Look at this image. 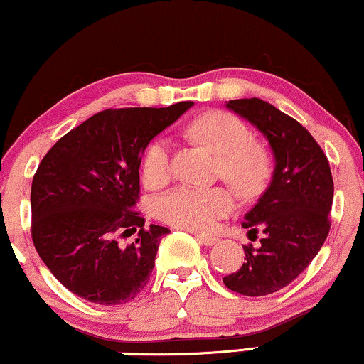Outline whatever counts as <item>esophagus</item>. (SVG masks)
Listing matches in <instances>:
<instances>
[{"label":"esophagus","instance_id":"1","mask_svg":"<svg viewBox=\"0 0 364 364\" xmlns=\"http://www.w3.org/2000/svg\"><path fill=\"white\" fill-rule=\"evenodd\" d=\"M198 240L199 243H203V245L206 247H211L215 245V243H218V238L213 237V235H198Z\"/></svg>","mask_w":364,"mask_h":364}]
</instances>
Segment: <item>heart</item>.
Returning <instances> with one entry per match:
<instances>
[{
    "instance_id": "heart-1",
    "label": "heart",
    "mask_w": 364,
    "mask_h": 364,
    "mask_svg": "<svg viewBox=\"0 0 364 364\" xmlns=\"http://www.w3.org/2000/svg\"><path fill=\"white\" fill-rule=\"evenodd\" d=\"M189 132L218 156L220 173L242 196H255L269 177L266 149L252 143V132L237 115L211 110L191 122ZM143 181L151 189L164 187L170 181L168 139H155L146 148L141 164ZM233 194L225 187H177L156 200L155 211L165 223L177 228L204 232L215 226L220 218L232 211Z\"/></svg>"
}]
</instances>
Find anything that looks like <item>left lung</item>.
Here are the masks:
<instances>
[{
    "instance_id": "8db88e82",
    "label": "left lung",
    "mask_w": 364,
    "mask_h": 364,
    "mask_svg": "<svg viewBox=\"0 0 364 364\" xmlns=\"http://www.w3.org/2000/svg\"><path fill=\"white\" fill-rule=\"evenodd\" d=\"M226 107L266 136L276 166L266 192L242 221L249 233H264L260 245H243L245 262L223 283L245 296H266L296 279L322 249L334 181L323 149L293 117L260 98H238Z\"/></svg>"
}]
</instances>
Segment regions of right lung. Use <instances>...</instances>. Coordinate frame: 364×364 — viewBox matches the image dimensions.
Masks as SVG:
<instances>
[{"label": "right lung", "mask_w": 364, "mask_h": 364, "mask_svg": "<svg viewBox=\"0 0 364 364\" xmlns=\"http://www.w3.org/2000/svg\"><path fill=\"white\" fill-rule=\"evenodd\" d=\"M192 102L166 109H107L64 134L32 181V240L55 279L76 296L121 305L138 296L155 267L165 226L136 211L141 155ZM136 234L132 244L119 240Z\"/></svg>", "instance_id": "add662e5"}]
</instances>
